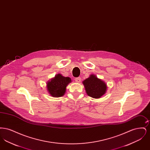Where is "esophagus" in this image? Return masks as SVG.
Returning <instances> with one entry per match:
<instances>
[{
  "label": "esophagus",
  "instance_id": "esophagus-1",
  "mask_svg": "<svg viewBox=\"0 0 150 150\" xmlns=\"http://www.w3.org/2000/svg\"><path fill=\"white\" fill-rule=\"evenodd\" d=\"M81 78L80 77H78V78H75V81H76V82H77V83H80V81H81Z\"/></svg>",
  "mask_w": 150,
  "mask_h": 150
}]
</instances>
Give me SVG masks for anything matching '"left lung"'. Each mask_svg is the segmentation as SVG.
Listing matches in <instances>:
<instances>
[{
  "label": "left lung",
  "instance_id": "1",
  "mask_svg": "<svg viewBox=\"0 0 150 150\" xmlns=\"http://www.w3.org/2000/svg\"><path fill=\"white\" fill-rule=\"evenodd\" d=\"M86 94L94 98H100L107 91L106 83L94 75H91L83 81Z\"/></svg>",
  "mask_w": 150,
  "mask_h": 150
}]
</instances>
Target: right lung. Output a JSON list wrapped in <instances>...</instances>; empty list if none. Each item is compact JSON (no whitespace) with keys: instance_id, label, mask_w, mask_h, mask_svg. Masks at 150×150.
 <instances>
[{"instance_id":"right-lung-1","label":"right lung","mask_w":150,"mask_h":150,"mask_svg":"<svg viewBox=\"0 0 150 150\" xmlns=\"http://www.w3.org/2000/svg\"><path fill=\"white\" fill-rule=\"evenodd\" d=\"M71 82V80L69 77H64L59 74H57L54 78L48 81V92L53 97H62L66 92V86Z\"/></svg>"}]
</instances>
